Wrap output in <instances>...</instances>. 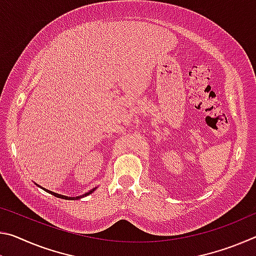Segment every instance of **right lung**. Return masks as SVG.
Masks as SVG:
<instances>
[{
	"mask_svg": "<svg viewBox=\"0 0 256 256\" xmlns=\"http://www.w3.org/2000/svg\"><path fill=\"white\" fill-rule=\"evenodd\" d=\"M45 190V188H44ZM47 190V192L48 193H50V194H53L54 196H56V198H66V200H78V198H79V196H76V198H68V196H60V194H58V193H54V192H52V190ZM94 190V188L92 190H90V192H88L86 194H84V196H89L90 193H92Z\"/></svg>",
	"mask_w": 256,
	"mask_h": 256,
	"instance_id": "right-lung-1",
	"label": "right lung"
}]
</instances>
